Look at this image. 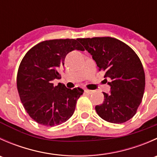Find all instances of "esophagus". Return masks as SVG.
<instances>
[{
    "mask_svg": "<svg viewBox=\"0 0 157 157\" xmlns=\"http://www.w3.org/2000/svg\"><path fill=\"white\" fill-rule=\"evenodd\" d=\"M84 92L86 93H87V94H92L93 93V90H84Z\"/></svg>",
    "mask_w": 157,
    "mask_h": 157,
    "instance_id": "obj_1",
    "label": "esophagus"
}]
</instances>
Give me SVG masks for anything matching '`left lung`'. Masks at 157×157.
Here are the masks:
<instances>
[{"instance_id":"obj_1","label":"left lung","mask_w":157,"mask_h":157,"mask_svg":"<svg viewBox=\"0 0 157 157\" xmlns=\"http://www.w3.org/2000/svg\"><path fill=\"white\" fill-rule=\"evenodd\" d=\"M92 55L99 71L109 78V94L95 107L100 118L115 124L131 119L137 112L145 88V74L140 58L131 47L112 37L78 39ZM106 80V79H105Z\"/></svg>"}]
</instances>
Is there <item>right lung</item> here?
Instances as JSON below:
<instances>
[{"instance_id": "1", "label": "right lung", "mask_w": 157, "mask_h": 157, "mask_svg": "<svg viewBox=\"0 0 157 157\" xmlns=\"http://www.w3.org/2000/svg\"><path fill=\"white\" fill-rule=\"evenodd\" d=\"M84 51L78 39H52L29 49L19 67L17 86L20 100L29 115L39 124L48 127L65 122L74 114L81 88L73 90L59 83V71L65 57L74 50Z\"/></svg>"}]
</instances>
